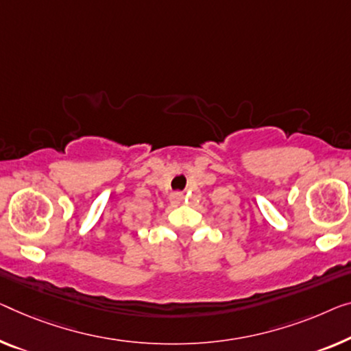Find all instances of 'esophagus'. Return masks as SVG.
I'll list each match as a JSON object with an SVG mask.
<instances>
[{"label":"esophagus","mask_w":351,"mask_h":351,"mask_svg":"<svg viewBox=\"0 0 351 351\" xmlns=\"http://www.w3.org/2000/svg\"><path fill=\"white\" fill-rule=\"evenodd\" d=\"M182 200H184V193L182 192H173L170 195V202L173 203V205H180V203H182Z\"/></svg>","instance_id":"1"}]
</instances>
